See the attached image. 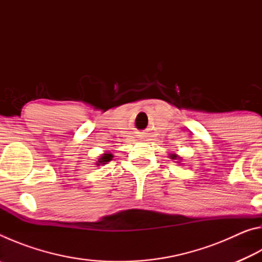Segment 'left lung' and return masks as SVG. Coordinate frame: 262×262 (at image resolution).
I'll return each mask as SVG.
<instances>
[{
  "label": "left lung",
  "mask_w": 262,
  "mask_h": 262,
  "mask_svg": "<svg viewBox=\"0 0 262 262\" xmlns=\"http://www.w3.org/2000/svg\"><path fill=\"white\" fill-rule=\"evenodd\" d=\"M170 158H171V159H177V158H178V159H179L180 157H179V156H177V155H176V154H173V155H172V154H171V155H170ZM178 163H179V162H178Z\"/></svg>",
  "instance_id": "1"
}]
</instances>
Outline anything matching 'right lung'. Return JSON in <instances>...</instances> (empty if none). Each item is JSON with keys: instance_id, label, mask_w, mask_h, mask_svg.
<instances>
[{"instance_id": "add662e5", "label": "right lung", "mask_w": 262, "mask_h": 262, "mask_svg": "<svg viewBox=\"0 0 262 262\" xmlns=\"http://www.w3.org/2000/svg\"><path fill=\"white\" fill-rule=\"evenodd\" d=\"M112 158H113V155L111 154V152H105V154H103L100 156V158L98 159V162L96 163V165H103V164H106L107 162H110V161H112Z\"/></svg>"}]
</instances>
